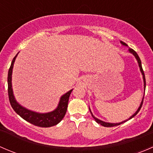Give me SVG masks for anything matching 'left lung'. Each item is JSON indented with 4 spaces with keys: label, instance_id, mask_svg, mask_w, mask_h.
I'll list each match as a JSON object with an SVG mask.
<instances>
[{
    "label": "left lung",
    "instance_id": "8db88e82",
    "mask_svg": "<svg viewBox=\"0 0 153 153\" xmlns=\"http://www.w3.org/2000/svg\"><path fill=\"white\" fill-rule=\"evenodd\" d=\"M121 44H123V45H124V46H127V44H125L124 42H122V41H121ZM129 52H130V53H132V55H133L135 57V58H136V60H137V61H138V66H139V67H140V70H141V74H142V75H143V86H144V89H145V88H146V80H145V75H144V72H143V69H142V66H141V59H140L139 56H138V54L136 53V52H135V50H133V49H130V48H129ZM143 97L142 101H141V104H140V106H139V107H138V110H137L136 112H135V113H134L133 115H132V116L130 117V118H128V120H129V119H131V118H133L134 116H135V115H136L137 114H138V112H139V111H140V109H141V106H142V104H143ZM89 111H90V112H91V115H92V118H93L95 120V121H96V122L98 123V124H101V125H102V126H106V127H111V126H118V125H120V124H123V123L126 122V121H128V120H126V121H122V122H121V123H116V124H112V123H107V122H104V121H101V120H99V119H98V118H95V117L93 115H92V112H91L90 109H89Z\"/></svg>",
    "mask_w": 153,
    "mask_h": 153
}]
</instances>
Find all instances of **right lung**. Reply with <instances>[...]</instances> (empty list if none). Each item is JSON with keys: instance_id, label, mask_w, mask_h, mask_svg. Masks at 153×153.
<instances>
[{"instance_id": "add662e5", "label": "right lung", "mask_w": 153, "mask_h": 153, "mask_svg": "<svg viewBox=\"0 0 153 153\" xmlns=\"http://www.w3.org/2000/svg\"><path fill=\"white\" fill-rule=\"evenodd\" d=\"M18 54L15 55V58L12 60L10 69H9L8 78H7L9 99H10V102L12 109L25 121H28L32 124L35 125V126H41V127H50V126L58 124L64 118V115L67 112L69 98L72 89L69 90V92H67V93L61 96L58 107L52 112H47V113H38V112L29 110V109L24 108V106L20 105L14 97L12 88V69H13L14 63H15V58H16Z\"/></svg>"}]
</instances>
